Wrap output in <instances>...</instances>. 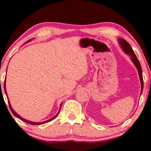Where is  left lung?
Masks as SVG:
<instances>
[{
	"mask_svg": "<svg viewBox=\"0 0 151 151\" xmlns=\"http://www.w3.org/2000/svg\"><path fill=\"white\" fill-rule=\"evenodd\" d=\"M119 45H120L121 47L122 48L123 50H124V52L131 57V60L133 62V64H134V65L136 66V67L137 68L138 74H139L140 81H141V95L142 91H143V75H142L141 66L139 62V60H138L136 55H135L134 52H133V49L131 48V47L129 45V42H126L125 40L123 39V38H120V39H119Z\"/></svg>",
	"mask_w": 151,
	"mask_h": 151,
	"instance_id": "left-lung-1",
	"label": "left lung"
}]
</instances>
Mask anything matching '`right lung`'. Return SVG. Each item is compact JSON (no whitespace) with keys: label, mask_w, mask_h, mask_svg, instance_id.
Masks as SVG:
<instances>
[{"label":"right lung","mask_w":151,"mask_h":151,"mask_svg":"<svg viewBox=\"0 0 151 151\" xmlns=\"http://www.w3.org/2000/svg\"><path fill=\"white\" fill-rule=\"evenodd\" d=\"M29 41H30V40H29ZM4 89H5V93H6V96H7V97H8V95H7V92H6V81H5V82H4ZM8 103H9V107H10V111H11V112L13 114V115L15 116H16L17 118H18V119H20V120H22V121H25V122H26L27 123V124H31V125H40V124H45V123H47V122H50V121H51L52 120H53L54 119H55V118H56L57 117V116L58 115V114H59V112H60V109H61V106H62V103H61V104H60V110H59V111H58V113L56 114V115L55 116H53L52 118H51V119H49V120H47V121H43V122H32V121H27V120H26V119H23V118L22 117H21L20 116V115H18V114L16 113V112L14 110H13V108H12V106H11V105H10V101H9V99H8Z\"/></svg>","instance_id":"add662e5"}]
</instances>
